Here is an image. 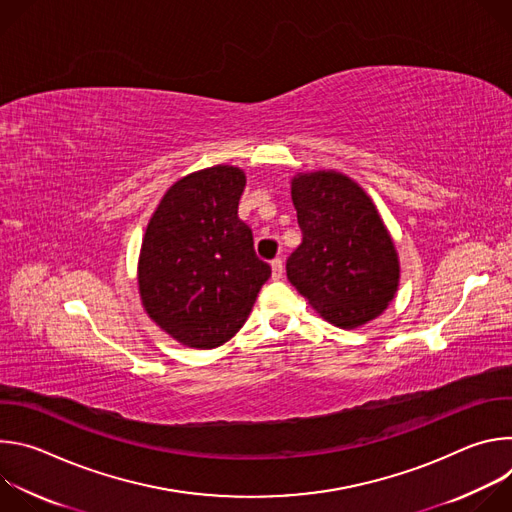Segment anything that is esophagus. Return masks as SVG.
<instances>
[{"instance_id": "1", "label": "esophagus", "mask_w": 512, "mask_h": 512, "mask_svg": "<svg viewBox=\"0 0 512 512\" xmlns=\"http://www.w3.org/2000/svg\"><path fill=\"white\" fill-rule=\"evenodd\" d=\"M271 275H273V279H281V275H283V259L281 257H275L271 261Z\"/></svg>"}]
</instances>
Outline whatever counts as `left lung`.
Returning a JSON list of instances; mask_svg holds the SVG:
<instances>
[{
    "label": "left lung",
    "instance_id": "obj_1",
    "mask_svg": "<svg viewBox=\"0 0 512 512\" xmlns=\"http://www.w3.org/2000/svg\"><path fill=\"white\" fill-rule=\"evenodd\" d=\"M302 245L287 259V279L338 328L377 318L399 283L395 245L356 182L338 172L302 174L291 182Z\"/></svg>",
    "mask_w": 512,
    "mask_h": 512
}]
</instances>
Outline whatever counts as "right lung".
Segmentation results:
<instances>
[{
	"instance_id": "add662e5",
	"label": "right lung",
	"mask_w": 512,
	"mask_h": 512,
	"mask_svg": "<svg viewBox=\"0 0 512 512\" xmlns=\"http://www.w3.org/2000/svg\"><path fill=\"white\" fill-rule=\"evenodd\" d=\"M245 174L214 166L178 180L162 198L139 255L145 312L194 348L231 340L249 318L271 267L239 218Z\"/></svg>"
}]
</instances>
